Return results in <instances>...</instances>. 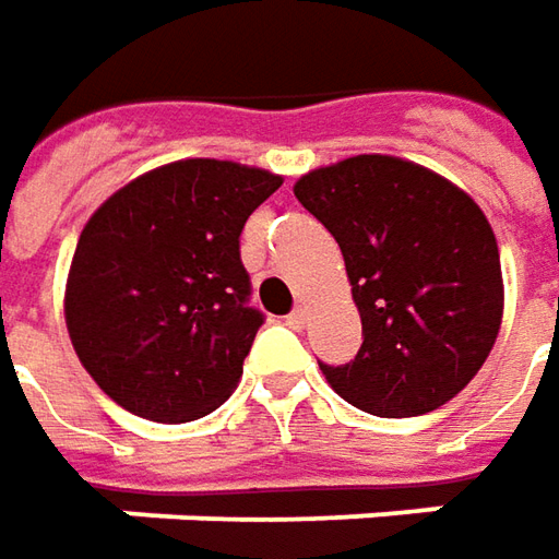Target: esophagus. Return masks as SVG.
Listing matches in <instances>:
<instances>
[{
	"label": "esophagus",
	"mask_w": 559,
	"mask_h": 559,
	"mask_svg": "<svg viewBox=\"0 0 559 559\" xmlns=\"http://www.w3.org/2000/svg\"><path fill=\"white\" fill-rule=\"evenodd\" d=\"M287 324H290L294 331H302V328H306V309H302V306H299V309H294V312L287 316Z\"/></svg>",
	"instance_id": "esophagus-1"
}]
</instances>
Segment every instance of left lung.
<instances>
[{
    "label": "left lung",
    "instance_id": "left-lung-1",
    "mask_svg": "<svg viewBox=\"0 0 559 559\" xmlns=\"http://www.w3.org/2000/svg\"><path fill=\"white\" fill-rule=\"evenodd\" d=\"M297 201L340 243L361 349L321 365L349 405L417 417L471 383L501 331L504 278L486 213L427 166L356 154L294 185Z\"/></svg>",
    "mask_w": 559,
    "mask_h": 559
}]
</instances>
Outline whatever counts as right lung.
<instances>
[{
	"mask_svg": "<svg viewBox=\"0 0 559 559\" xmlns=\"http://www.w3.org/2000/svg\"><path fill=\"white\" fill-rule=\"evenodd\" d=\"M281 176L188 157L114 191L76 241L64 321L76 358L120 408L188 424L235 393L262 316L247 306V216Z\"/></svg>",
	"mask_w": 559,
	"mask_h": 559,
	"instance_id": "add662e5",
	"label": "right lung"
}]
</instances>
